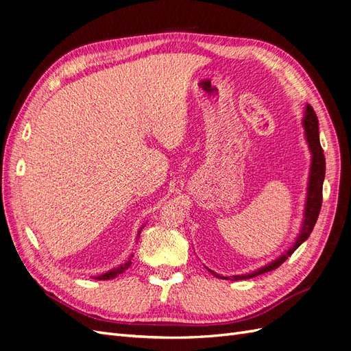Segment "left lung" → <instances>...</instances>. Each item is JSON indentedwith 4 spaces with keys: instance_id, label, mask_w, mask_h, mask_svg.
I'll use <instances>...</instances> for the list:
<instances>
[{
    "instance_id": "8db88e82",
    "label": "left lung",
    "mask_w": 351,
    "mask_h": 351,
    "mask_svg": "<svg viewBox=\"0 0 351 351\" xmlns=\"http://www.w3.org/2000/svg\"><path fill=\"white\" fill-rule=\"evenodd\" d=\"M303 127H304V137L307 146H309V151L312 154V161H311V173H309V182H307V193H306V204H304V214H303V222H302V230L300 234L295 237L293 246L284 252L281 256H278L275 261L269 262L265 267L253 271L250 274H243V275H232V277H222L217 272L208 269L214 277L221 280H249L253 277H258L261 274L269 272L272 269H277L282 262L289 259L294 250L300 246L303 241L309 239L311 232L317 221V215H319V210L322 206V186H324V178H325V156L322 146L319 142V121H317V117L311 107L309 104H306L304 117H303Z\"/></svg>"
}]
</instances>
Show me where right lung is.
<instances>
[{"label":"right lung","instance_id":"obj_1","mask_svg":"<svg viewBox=\"0 0 351 351\" xmlns=\"http://www.w3.org/2000/svg\"><path fill=\"white\" fill-rule=\"evenodd\" d=\"M142 228H143V227H142ZM142 228L139 230V232H137V237L141 236ZM132 256H133V254H132ZM130 265H132V261L129 259L125 263L120 265V267H117V268H114V269H111V271H108V272H105V274H102V275H98V277H95V280H112V278L117 277V275H120V274H123L125 269H129Z\"/></svg>","mask_w":351,"mask_h":351}]
</instances>
